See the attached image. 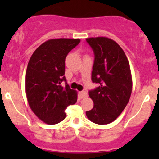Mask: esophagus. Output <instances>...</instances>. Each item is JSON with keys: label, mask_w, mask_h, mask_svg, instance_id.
Returning <instances> with one entry per match:
<instances>
[{"label": "esophagus", "mask_w": 159, "mask_h": 159, "mask_svg": "<svg viewBox=\"0 0 159 159\" xmlns=\"http://www.w3.org/2000/svg\"><path fill=\"white\" fill-rule=\"evenodd\" d=\"M79 96L81 98H84L88 96V94L85 92V91H80L79 92Z\"/></svg>", "instance_id": "obj_1"}]
</instances>
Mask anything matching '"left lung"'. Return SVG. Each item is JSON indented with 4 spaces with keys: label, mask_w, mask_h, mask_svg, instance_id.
<instances>
[{
    "label": "left lung",
    "mask_w": 159,
    "mask_h": 159,
    "mask_svg": "<svg viewBox=\"0 0 159 159\" xmlns=\"http://www.w3.org/2000/svg\"><path fill=\"white\" fill-rule=\"evenodd\" d=\"M86 41L94 54L91 80L99 84L89 91L94 106L86 115L95 124H109L123 111L131 97L129 62L122 48L110 38L97 37Z\"/></svg>",
    "instance_id": "8db88e82"
}]
</instances>
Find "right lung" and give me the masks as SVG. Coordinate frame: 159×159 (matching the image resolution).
I'll list each match as a JSON object with an SVG mask.
<instances>
[{
  "label": "right lung",
  "mask_w": 159,
  "mask_h": 159,
  "mask_svg": "<svg viewBox=\"0 0 159 159\" xmlns=\"http://www.w3.org/2000/svg\"><path fill=\"white\" fill-rule=\"evenodd\" d=\"M81 40L57 38L45 41L30 57L25 77V91L32 111L48 125L65 118V110L76 103L78 95L65 77V58ZM66 81V86L61 82Z\"/></svg>",
  "instance_id": "obj_1"
}]
</instances>
